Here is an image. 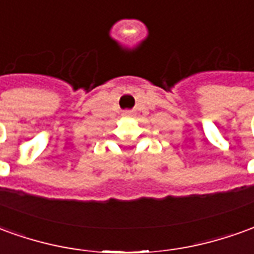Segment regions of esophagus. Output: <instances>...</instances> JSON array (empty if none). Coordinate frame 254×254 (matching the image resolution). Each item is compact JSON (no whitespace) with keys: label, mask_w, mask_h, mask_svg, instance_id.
Segmentation results:
<instances>
[{"label":"esophagus","mask_w":254,"mask_h":254,"mask_svg":"<svg viewBox=\"0 0 254 254\" xmlns=\"http://www.w3.org/2000/svg\"><path fill=\"white\" fill-rule=\"evenodd\" d=\"M122 115H124V117H133V115H134V111H133V110H125V111H122Z\"/></svg>","instance_id":"34e87169"}]
</instances>
